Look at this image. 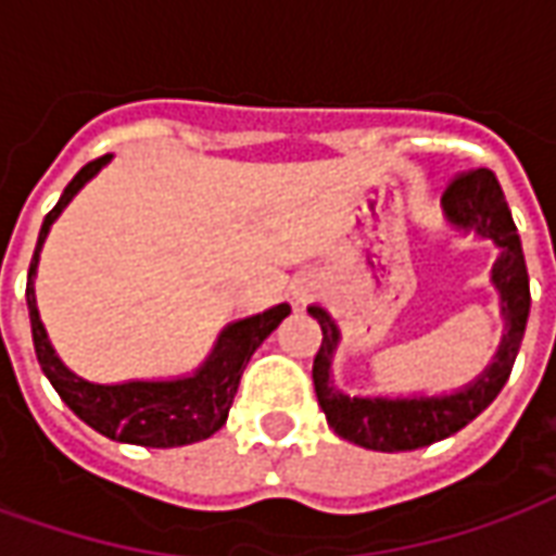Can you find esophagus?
<instances>
[{
    "label": "esophagus",
    "instance_id": "obj_1",
    "mask_svg": "<svg viewBox=\"0 0 556 556\" xmlns=\"http://www.w3.org/2000/svg\"><path fill=\"white\" fill-rule=\"evenodd\" d=\"M294 294H298V301H306V298H309V289H298Z\"/></svg>",
    "mask_w": 556,
    "mask_h": 556
}]
</instances>
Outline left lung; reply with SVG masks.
<instances>
[{
    "label": "left lung",
    "mask_w": 556,
    "mask_h": 556,
    "mask_svg": "<svg viewBox=\"0 0 556 556\" xmlns=\"http://www.w3.org/2000/svg\"><path fill=\"white\" fill-rule=\"evenodd\" d=\"M443 217L458 231H473L497 247V262L491 267V282L501 294L503 337L494 361L477 381L443 396H349L333 384V351L339 345V327L321 306H309L321 327V349L313 363V384L327 426L339 438L375 450V453H405L450 438L477 419L497 399L509 381L513 363L525 339L530 315V277H527L521 238L515 229L509 205L494 172H462L441 195Z\"/></svg>",
    "instance_id": "1"
}]
</instances>
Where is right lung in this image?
Segmentation results:
<instances>
[{"label": "right lung", "mask_w": 556, "mask_h": 556, "mask_svg": "<svg viewBox=\"0 0 556 556\" xmlns=\"http://www.w3.org/2000/svg\"><path fill=\"white\" fill-rule=\"evenodd\" d=\"M113 160V154L91 160L74 175L65 193L59 195L55 207L43 217L38 247L31 255L29 279H26V303H29L31 342L35 354L41 363V372L47 381L55 387L67 408L74 410L86 426L101 431L103 438L122 443H137V446H187V443L205 441L214 431L226 426L231 402L241 384V375L253 351L265 342L279 321L291 313L289 303L270 306L265 313L250 315L241 321H231L223 327V333L214 342L207 361L195 369L193 375L172 378V381H125V384H91L79 378L59 361V354L47 339V330L38 315V301H35V270L41 258V247L50 235L59 214L65 211L67 202L98 175V172Z\"/></svg>", "instance_id": "add662e5"}]
</instances>
